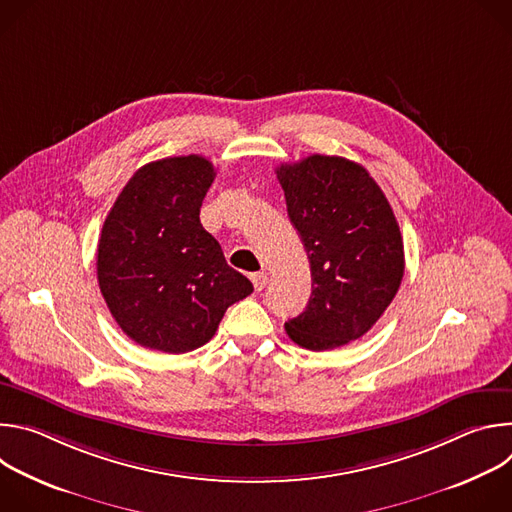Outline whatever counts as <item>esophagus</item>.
<instances>
[{
    "label": "esophagus",
    "mask_w": 512,
    "mask_h": 512,
    "mask_svg": "<svg viewBox=\"0 0 512 512\" xmlns=\"http://www.w3.org/2000/svg\"><path fill=\"white\" fill-rule=\"evenodd\" d=\"M251 281H253L255 291H263L265 285H267V281H269V275H267L265 271H259V273H253V275H251Z\"/></svg>",
    "instance_id": "1"
}]
</instances>
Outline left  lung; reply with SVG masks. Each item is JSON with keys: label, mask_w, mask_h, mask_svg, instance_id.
Here are the masks:
<instances>
[{"label": "left lung", "mask_w": 512, "mask_h": 512, "mask_svg": "<svg viewBox=\"0 0 512 512\" xmlns=\"http://www.w3.org/2000/svg\"><path fill=\"white\" fill-rule=\"evenodd\" d=\"M275 174L312 269L310 302L285 332L316 352L344 346L375 326L401 285L393 208L367 170L340 156L314 154Z\"/></svg>", "instance_id": "1"}]
</instances>
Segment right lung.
Instances as JSON below:
<instances>
[{
	"instance_id": "right-lung-1",
	"label": "right lung",
	"mask_w": 512,
	"mask_h": 512,
	"mask_svg": "<svg viewBox=\"0 0 512 512\" xmlns=\"http://www.w3.org/2000/svg\"><path fill=\"white\" fill-rule=\"evenodd\" d=\"M214 174L196 154L145 164L105 218L101 294L119 328L143 348L182 354L206 344L227 308L253 291L200 225Z\"/></svg>"
}]
</instances>
